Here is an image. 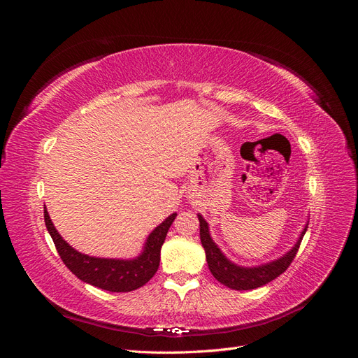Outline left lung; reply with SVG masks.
<instances>
[{"label":"left lung","mask_w":358,"mask_h":358,"mask_svg":"<svg viewBox=\"0 0 358 358\" xmlns=\"http://www.w3.org/2000/svg\"><path fill=\"white\" fill-rule=\"evenodd\" d=\"M199 221H200V239L201 245L206 251V259H208V266L210 268L212 275L215 276L216 280H220L221 284L225 287L233 288V289H254L258 287H263L268 284L270 280L276 279L279 275H282L285 270L289 267V264L294 259L303 236H305L308 225L305 227V230L300 234V239L294 245V248L291 249L289 252H287L284 257H280L276 262L267 263L258 267H241L233 264L230 259H227L224 254L220 251V248L215 245L212 241V237L209 234V225L203 220V216L199 215Z\"/></svg>","instance_id":"8db88e82"}]
</instances>
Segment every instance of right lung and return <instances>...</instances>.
Segmentation results:
<instances>
[{
    "label": "right lung",
    "mask_w": 358,
    "mask_h": 358,
    "mask_svg": "<svg viewBox=\"0 0 358 358\" xmlns=\"http://www.w3.org/2000/svg\"><path fill=\"white\" fill-rule=\"evenodd\" d=\"M176 213L159 224L157 229L149 234L145 251L134 259H112V258H95L85 255L73 249L62 239L49 218L45 208L46 229L55 243L61 259L69 267L73 275L78 276L86 284L112 292H128L143 287L152 278L159 266L161 246L166 241L170 225L176 218Z\"/></svg>",
    "instance_id": "obj_1"
}]
</instances>
